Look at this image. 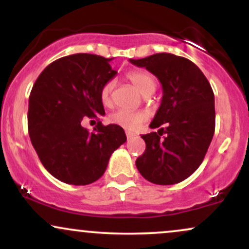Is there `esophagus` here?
Instances as JSON below:
<instances>
[{
  "mask_svg": "<svg viewBox=\"0 0 249 249\" xmlns=\"http://www.w3.org/2000/svg\"><path fill=\"white\" fill-rule=\"evenodd\" d=\"M133 136H134V133H133V132H130V131H126V137H127V139L132 138Z\"/></svg>",
  "mask_w": 249,
  "mask_h": 249,
  "instance_id": "obj_1",
  "label": "esophagus"
}]
</instances>
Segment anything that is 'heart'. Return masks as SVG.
<instances>
[{
  "mask_svg": "<svg viewBox=\"0 0 249 249\" xmlns=\"http://www.w3.org/2000/svg\"><path fill=\"white\" fill-rule=\"evenodd\" d=\"M126 78L138 89L142 95H150L156 90V81L150 73L142 70H132L126 73ZM113 90L115 82L108 81L101 89V99L105 107H111L113 103ZM147 115L142 111H132L126 108H121L116 111L110 117V121L113 124L119 125L128 131L136 130L142 122L146 121Z\"/></svg>",
  "mask_w": 249,
  "mask_h": 249,
  "instance_id": "1",
  "label": "heart"
}]
</instances>
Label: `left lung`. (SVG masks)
<instances>
[{
    "instance_id": "1",
    "label": "left lung",
    "mask_w": 249,
    "mask_h": 249,
    "mask_svg": "<svg viewBox=\"0 0 249 249\" xmlns=\"http://www.w3.org/2000/svg\"><path fill=\"white\" fill-rule=\"evenodd\" d=\"M130 62L153 73L162 88L160 107L150 124L160 128L142 136L146 148L136 166L153 184H177L200 166L212 142L213 90L201 70L185 57L160 53Z\"/></svg>"
}]
</instances>
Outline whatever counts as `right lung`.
<instances>
[{
	"label": "right lung",
	"mask_w": 249,
	"mask_h": 249,
	"mask_svg": "<svg viewBox=\"0 0 249 249\" xmlns=\"http://www.w3.org/2000/svg\"><path fill=\"white\" fill-rule=\"evenodd\" d=\"M111 59L91 53L62 57L42 71L30 92L31 144L48 172L65 184L98 180L113 151L126 142L119 125L98 122L89 132L81 124L105 115L101 89L117 73Z\"/></svg>",
	"instance_id": "right-lung-1"
}]
</instances>
